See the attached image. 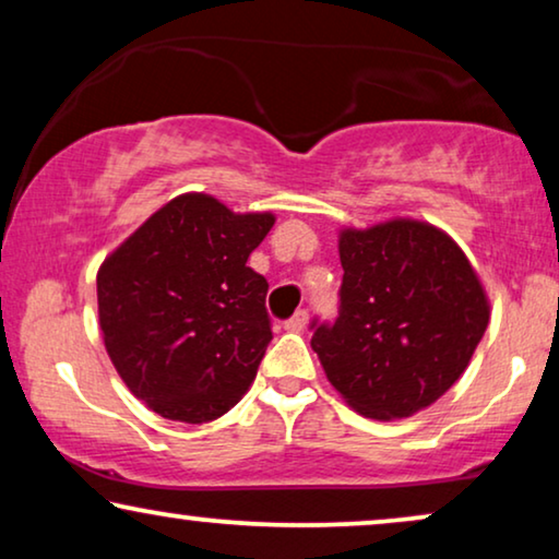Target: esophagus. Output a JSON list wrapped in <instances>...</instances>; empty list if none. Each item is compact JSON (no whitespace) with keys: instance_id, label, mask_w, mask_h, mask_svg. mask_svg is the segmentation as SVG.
Masks as SVG:
<instances>
[{"instance_id":"34e87169","label":"esophagus","mask_w":559,"mask_h":559,"mask_svg":"<svg viewBox=\"0 0 559 559\" xmlns=\"http://www.w3.org/2000/svg\"><path fill=\"white\" fill-rule=\"evenodd\" d=\"M305 325H308V310H297L293 318L285 320V331L289 333H300L305 331Z\"/></svg>"}]
</instances>
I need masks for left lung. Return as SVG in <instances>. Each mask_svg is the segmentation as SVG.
<instances>
[{
    "mask_svg": "<svg viewBox=\"0 0 559 559\" xmlns=\"http://www.w3.org/2000/svg\"><path fill=\"white\" fill-rule=\"evenodd\" d=\"M341 310L312 320L325 377L371 419H402L461 379L488 325V297L463 249L425 221L343 228Z\"/></svg>",
    "mask_w": 559,
    "mask_h": 559,
    "instance_id": "1",
    "label": "left lung"
}]
</instances>
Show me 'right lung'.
Returning a JSON list of instances; mask_svg holds the SVG:
<instances>
[{
  "label": "right lung",
  "instance_id": "add662e5",
  "mask_svg": "<svg viewBox=\"0 0 559 559\" xmlns=\"http://www.w3.org/2000/svg\"><path fill=\"white\" fill-rule=\"evenodd\" d=\"M272 213H234L213 195L173 198L96 274L114 369L165 419L211 423L241 400L272 341L266 280L247 259Z\"/></svg>",
  "mask_w": 559,
  "mask_h": 559
}]
</instances>
